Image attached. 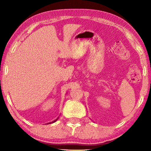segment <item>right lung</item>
<instances>
[{"label": "right lung", "mask_w": 151, "mask_h": 151, "mask_svg": "<svg viewBox=\"0 0 151 151\" xmlns=\"http://www.w3.org/2000/svg\"><path fill=\"white\" fill-rule=\"evenodd\" d=\"M57 119H56V120H55V121H53L52 122H55L56 121H57ZM50 123H48V124H50Z\"/></svg>", "instance_id": "1"}]
</instances>
